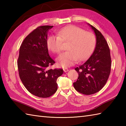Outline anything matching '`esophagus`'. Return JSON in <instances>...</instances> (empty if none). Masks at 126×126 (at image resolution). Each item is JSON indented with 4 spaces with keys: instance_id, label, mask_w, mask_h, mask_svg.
I'll list each match as a JSON object with an SVG mask.
<instances>
[{
    "instance_id": "34e87169",
    "label": "esophagus",
    "mask_w": 126,
    "mask_h": 126,
    "mask_svg": "<svg viewBox=\"0 0 126 126\" xmlns=\"http://www.w3.org/2000/svg\"><path fill=\"white\" fill-rule=\"evenodd\" d=\"M63 70L65 72V73H66V72H68L69 71V69L67 68H64V69H63Z\"/></svg>"
}]
</instances>
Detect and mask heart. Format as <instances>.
<instances>
[{
  "instance_id": "b5f03b06",
  "label": "heart",
  "mask_w": 126,
  "mask_h": 126,
  "mask_svg": "<svg viewBox=\"0 0 126 126\" xmlns=\"http://www.w3.org/2000/svg\"><path fill=\"white\" fill-rule=\"evenodd\" d=\"M63 42H70L69 51L63 52L56 59L58 66L67 68L73 65L77 60L84 61L92 55L96 43L94 34L78 26L71 25L61 29L57 35H51L47 39V48L54 53H59Z\"/></svg>"
}]
</instances>
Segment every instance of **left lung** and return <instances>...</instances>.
I'll list each match as a JSON object with an SVG mask.
<instances>
[{
  "label": "left lung",
  "mask_w": 126,
  "mask_h": 126,
  "mask_svg": "<svg viewBox=\"0 0 126 126\" xmlns=\"http://www.w3.org/2000/svg\"><path fill=\"white\" fill-rule=\"evenodd\" d=\"M88 25L95 34V48L89 59L75 69L79 73V77L73 83L77 92L87 95L97 93L104 86L111 68L110 50L107 42L100 31L89 24Z\"/></svg>",
  "instance_id": "8db88e82"
}]
</instances>
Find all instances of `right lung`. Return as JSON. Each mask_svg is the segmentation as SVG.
Here are the masks:
<instances>
[{"label":"right lung","instance_id":"right-lung-1","mask_svg":"<svg viewBox=\"0 0 126 126\" xmlns=\"http://www.w3.org/2000/svg\"><path fill=\"white\" fill-rule=\"evenodd\" d=\"M53 26H39L26 37L19 49L18 68L24 85L32 94L47 98L57 90V79L62 69H49L55 62L49 55L47 33Z\"/></svg>","mask_w":126,"mask_h":126}]
</instances>
